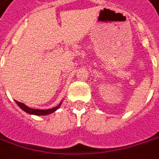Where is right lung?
Returning a JSON list of instances; mask_svg holds the SVG:
<instances>
[{"mask_svg":"<svg viewBox=\"0 0 159 159\" xmlns=\"http://www.w3.org/2000/svg\"><path fill=\"white\" fill-rule=\"evenodd\" d=\"M16 102L18 104V106L21 108V110H23L24 111H26L27 113L29 114H33V115H36V116H45V115H48V114H51L54 111H56L61 106V103H59V105H57V107L55 108H52V109H48V110H36V109H32V108H30V107L26 106L24 103L20 102H17L16 101Z\"/></svg>","mask_w":159,"mask_h":159,"instance_id":"right-lung-1","label":"right lung"}]
</instances>
